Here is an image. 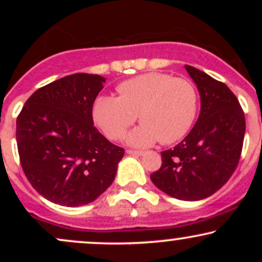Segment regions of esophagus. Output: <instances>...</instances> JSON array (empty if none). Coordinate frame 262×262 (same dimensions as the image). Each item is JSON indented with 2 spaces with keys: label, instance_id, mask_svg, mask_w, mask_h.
Masks as SVG:
<instances>
[{
  "label": "esophagus",
  "instance_id": "1",
  "mask_svg": "<svg viewBox=\"0 0 262 262\" xmlns=\"http://www.w3.org/2000/svg\"><path fill=\"white\" fill-rule=\"evenodd\" d=\"M127 154L133 156H141L144 154V151H141V150H127Z\"/></svg>",
  "mask_w": 262,
  "mask_h": 262
}]
</instances>
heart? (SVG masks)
<instances>
[{"label":"heart","mask_w":262,"mask_h":262,"mask_svg":"<svg viewBox=\"0 0 262 262\" xmlns=\"http://www.w3.org/2000/svg\"><path fill=\"white\" fill-rule=\"evenodd\" d=\"M119 97L100 96L92 107L96 124L110 139H119L137 121L141 124L128 134L134 146H149L160 140L172 144L182 139L197 116L198 96L186 79L149 73L117 87Z\"/></svg>","instance_id":"heart-1"}]
</instances>
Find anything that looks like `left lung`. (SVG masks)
<instances>
[{
	"label": "left lung",
	"instance_id": "left-lung-1",
	"mask_svg": "<svg viewBox=\"0 0 262 262\" xmlns=\"http://www.w3.org/2000/svg\"><path fill=\"white\" fill-rule=\"evenodd\" d=\"M185 69L197 85L201 112L187 137L161 152V167L150 175L154 185L181 201L212 196L235 171L245 135L239 101L223 82L193 66Z\"/></svg>",
	"mask_w": 262,
	"mask_h": 262
}]
</instances>
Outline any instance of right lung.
<instances>
[{
  "label": "right lung",
  "instance_id": "obj_1",
  "mask_svg": "<svg viewBox=\"0 0 262 262\" xmlns=\"http://www.w3.org/2000/svg\"><path fill=\"white\" fill-rule=\"evenodd\" d=\"M104 77L73 74L41 87L17 118L26 177L39 194L65 207L91 203L112 185L124 149L93 127L92 107Z\"/></svg>",
  "mask_w": 262,
  "mask_h": 262
}]
</instances>
